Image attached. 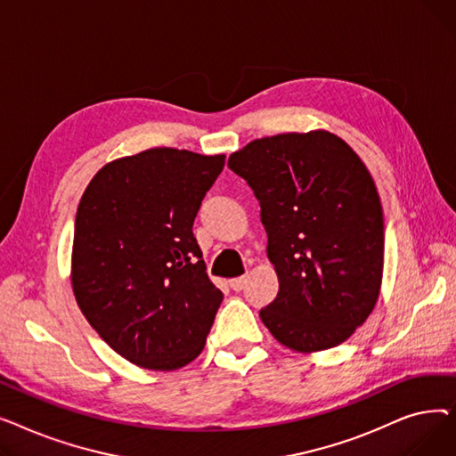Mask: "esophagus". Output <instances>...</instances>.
<instances>
[{"mask_svg": "<svg viewBox=\"0 0 456 456\" xmlns=\"http://www.w3.org/2000/svg\"><path fill=\"white\" fill-rule=\"evenodd\" d=\"M246 282H248V275H242V277H234V279H231L229 281V286H231V289L232 290H242L244 289V286H246Z\"/></svg>", "mask_w": 456, "mask_h": 456, "instance_id": "obj_1", "label": "esophagus"}]
</instances>
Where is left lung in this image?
Masks as SVG:
<instances>
[{"mask_svg": "<svg viewBox=\"0 0 456 456\" xmlns=\"http://www.w3.org/2000/svg\"><path fill=\"white\" fill-rule=\"evenodd\" d=\"M227 164L260 203L279 279L262 323L297 353L340 346L373 313L385 268V220L366 164L325 129L253 140Z\"/></svg>", "mask_w": 456, "mask_h": 456, "instance_id": "left-lung-1", "label": "left lung"}]
</instances>
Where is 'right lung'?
<instances>
[{
	"label": "right lung",
	"instance_id": "right-lung-1",
	"mask_svg": "<svg viewBox=\"0 0 456 456\" xmlns=\"http://www.w3.org/2000/svg\"><path fill=\"white\" fill-rule=\"evenodd\" d=\"M225 155L153 148L107 162L85 188L69 281L94 330L131 364L174 371L205 347L224 299L191 225Z\"/></svg>",
	"mask_w": 456,
	"mask_h": 456
}]
</instances>
